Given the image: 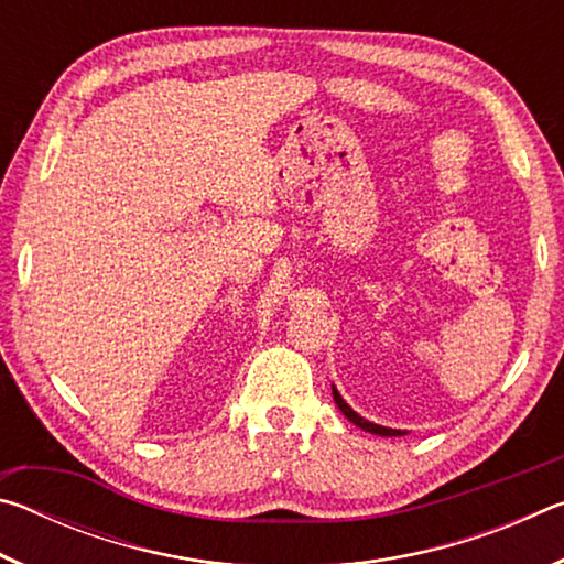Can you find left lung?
I'll return each instance as SVG.
<instances>
[{"label": "left lung", "mask_w": 564, "mask_h": 564, "mask_svg": "<svg viewBox=\"0 0 564 564\" xmlns=\"http://www.w3.org/2000/svg\"><path fill=\"white\" fill-rule=\"evenodd\" d=\"M333 398H336V405L340 408V413L346 415V417L350 420V423H356L358 427H362V431H368V433H376V435H390V437H393V435H403V433H400V431H393V427H383V425L368 423L366 417H360V415L356 413V410H352V408L346 403V400L340 398V393H338L336 388H333Z\"/></svg>", "instance_id": "obj_1"}]
</instances>
